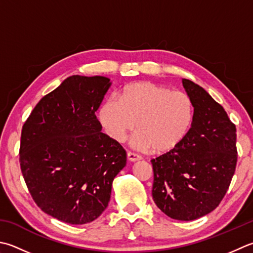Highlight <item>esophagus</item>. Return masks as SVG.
I'll list each match as a JSON object with an SVG mask.
<instances>
[{
  "label": "esophagus",
  "mask_w": 253,
  "mask_h": 253,
  "mask_svg": "<svg viewBox=\"0 0 253 253\" xmlns=\"http://www.w3.org/2000/svg\"><path fill=\"white\" fill-rule=\"evenodd\" d=\"M127 159L130 162H136V161H139L141 159V157L136 155V153L133 152H127Z\"/></svg>",
  "instance_id": "esophagus-1"
}]
</instances>
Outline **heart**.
Returning a JSON list of instances; mask_svg holds the SVG:
<instances>
[{
    "label": "heart",
    "mask_w": 253,
    "mask_h": 253,
    "mask_svg": "<svg viewBox=\"0 0 253 253\" xmlns=\"http://www.w3.org/2000/svg\"><path fill=\"white\" fill-rule=\"evenodd\" d=\"M98 117L112 139L123 141L136 127L133 145L162 155L184 141L194 120V107L185 93L142 81L127 85L120 100L106 98Z\"/></svg>",
    "instance_id": "b5f03b06"
}]
</instances>
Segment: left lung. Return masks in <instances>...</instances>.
<instances>
[{
    "label": "left lung",
    "instance_id": "8db88e82",
    "mask_svg": "<svg viewBox=\"0 0 253 253\" xmlns=\"http://www.w3.org/2000/svg\"><path fill=\"white\" fill-rule=\"evenodd\" d=\"M194 107L186 138L175 150L152 159V197L167 216L194 220L224 199L237 165L236 126L202 86L182 79Z\"/></svg>",
    "mask_w": 253,
    "mask_h": 253
}]
</instances>
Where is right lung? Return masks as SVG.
<instances>
[{
	"instance_id": "right-lung-1",
	"label": "right lung",
	"mask_w": 253,
	"mask_h": 253,
	"mask_svg": "<svg viewBox=\"0 0 253 253\" xmlns=\"http://www.w3.org/2000/svg\"><path fill=\"white\" fill-rule=\"evenodd\" d=\"M111 84L100 76L69 77L23 126L19 162L28 191L39 209L67 224L96 219L126 166V151L101 131L95 115Z\"/></svg>"
}]
</instances>
